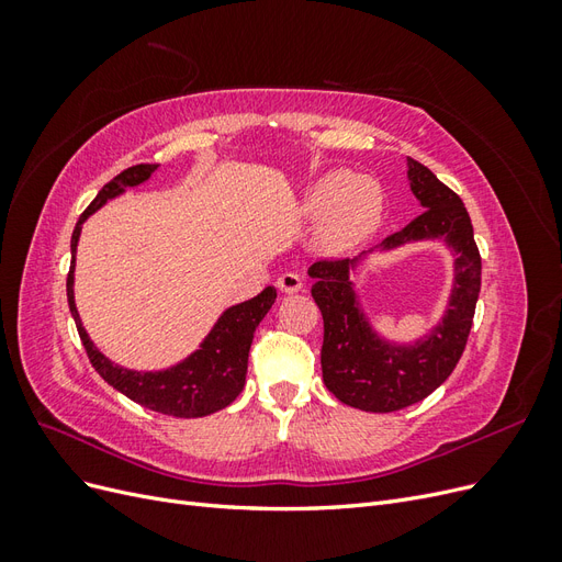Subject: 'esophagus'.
<instances>
[{"instance_id": "1", "label": "esophagus", "mask_w": 562, "mask_h": 562, "mask_svg": "<svg viewBox=\"0 0 562 562\" xmlns=\"http://www.w3.org/2000/svg\"><path fill=\"white\" fill-rule=\"evenodd\" d=\"M277 285H279V291H281V293H288V295L300 293L302 288H304L302 277H300V274H295V271H285V274H281V277L277 279Z\"/></svg>"}]
</instances>
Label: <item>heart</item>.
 Returning <instances> with one entry per match:
<instances>
[{"label":"heart","mask_w":562,"mask_h":562,"mask_svg":"<svg viewBox=\"0 0 562 562\" xmlns=\"http://www.w3.org/2000/svg\"><path fill=\"white\" fill-rule=\"evenodd\" d=\"M384 194L378 180L328 171L316 178L302 199V213L316 220V248L339 255L363 244L380 227Z\"/></svg>","instance_id":"b5f03b06"}]
</instances>
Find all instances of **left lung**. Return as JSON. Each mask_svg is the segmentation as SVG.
Returning a JSON list of instances; mask_svg holds the SVG:
<instances>
[{"label": "left lung", "instance_id": "8db88e82", "mask_svg": "<svg viewBox=\"0 0 562 562\" xmlns=\"http://www.w3.org/2000/svg\"><path fill=\"white\" fill-rule=\"evenodd\" d=\"M407 180L424 213L386 236L380 250L440 239L454 252L452 293L443 318L429 335L413 345H398L372 328L351 283L366 252L353 260H321L310 267L312 297L323 316V382L335 398L366 413L403 411L427 398L450 378L462 359L481 293V252L462 199L411 157Z\"/></svg>", "mask_w": 562, "mask_h": 562}]
</instances>
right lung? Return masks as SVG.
<instances>
[{
	"label": "right lung",
	"mask_w": 562,
	"mask_h": 562,
	"mask_svg": "<svg viewBox=\"0 0 562 562\" xmlns=\"http://www.w3.org/2000/svg\"><path fill=\"white\" fill-rule=\"evenodd\" d=\"M159 168V164H138L131 166L126 171L112 178L98 196L91 201V206L81 213L79 223L72 232V265L70 274H67V304H70L72 318L77 323V330L81 337V345L87 349L93 368L98 375L103 378L110 386L122 391L131 401L140 403L149 411L173 417H206L227 407L236 396L241 394L246 384V370H248V351L252 345L255 328L271 310L277 300V288L267 285L260 295L246 300L241 304L225 310L223 316L215 321L211 333L203 337L196 351L187 356L184 361L166 368V370H131L112 363L108 356L100 351L93 339L89 337L87 328L79 318L77 304H75V255L81 225L87 223L89 215L119 194H124L128 187H138L147 182Z\"/></svg>",
	"instance_id": "1"
}]
</instances>
